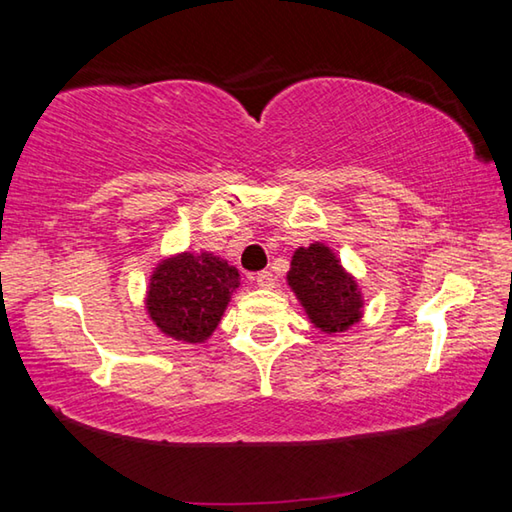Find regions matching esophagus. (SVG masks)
<instances>
[{"label":"esophagus","instance_id":"obj_1","mask_svg":"<svg viewBox=\"0 0 512 512\" xmlns=\"http://www.w3.org/2000/svg\"><path fill=\"white\" fill-rule=\"evenodd\" d=\"M255 282H257V287H262V289H273L275 287V277H273L271 271H259L255 275Z\"/></svg>","mask_w":512,"mask_h":512}]
</instances>
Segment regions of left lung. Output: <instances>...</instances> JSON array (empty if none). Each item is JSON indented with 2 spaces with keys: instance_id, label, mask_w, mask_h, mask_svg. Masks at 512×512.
Returning <instances> with one entry per match:
<instances>
[{
  "instance_id": "8db88e82",
  "label": "left lung",
  "mask_w": 512,
  "mask_h": 512,
  "mask_svg": "<svg viewBox=\"0 0 512 512\" xmlns=\"http://www.w3.org/2000/svg\"><path fill=\"white\" fill-rule=\"evenodd\" d=\"M287 280L311 323L325 334L345 332L359 323L363 309L359 284L345 273L339 259L325 244L298 248L293 253Z\"/></svg>"
}]
</instances>
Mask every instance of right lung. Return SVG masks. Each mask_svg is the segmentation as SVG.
<instances>
[{
    "instance_id": "1",
    "label": "right lung",
    "mask_w": 512,
    "mask_h": 512,
    "mask_svg": "<svg viewBox=\"0 0 512 512\" xmlns=\"http://www.w3.org/2000/svg\"><path fill=\"white\" fill-rule=\"evenodd\" d=\"M239 287V271L212 253H183L158 264L146 311L162 334L185 343L207 341Z\"/></svg>"
}]
</instances>
